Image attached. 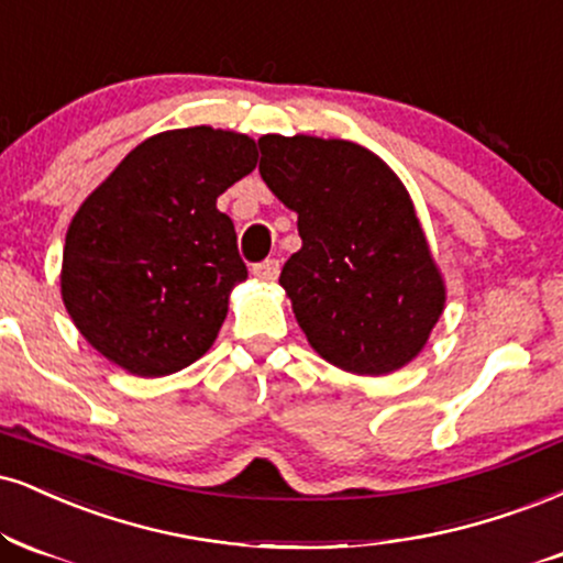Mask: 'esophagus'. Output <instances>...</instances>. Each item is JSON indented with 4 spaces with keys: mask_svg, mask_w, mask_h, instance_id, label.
<instances>
[{
    "mask_svg": "<svg viewBox=\"0 0 563 563\" xmlns=\"http://www.w3.org/2000/svg\"><path fill=\"white\" fill-rule=\"evenodd\" d=\"M254 277H260L264 283H275L277 275H280V262L277 260H264L260 264H254Z\"/></svg>",
    "mask_w": 563,
    "mask_h": 563,
    "instance_id": "34e87169",
    "label": "esophagus"
}]
</instances>
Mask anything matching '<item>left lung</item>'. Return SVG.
Segmentation results:
<instances>
[{"label":"left lung","mask_w":563,"mask_h":563,"mask_svg":"<svg viewBox=\"0 0 563 563\" xmlns=\"http://www.w3.org/2000/svg\"><path fill=\"white\" fill-rule=\"evenodd\" d=\"M260 152L262 180L299 214L280 286L309 346L351 375L406 367L443 314L445 283L401 178L343 139L267 133Z\"/></svg>","instance_id":"1"}]
</instances>
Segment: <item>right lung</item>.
I'll list each match as a JSON object with an SVG mask.
<instances>
[{"label":"right lung","mask_w":563,"mask_h":563,"mask_svg":"<svg viewBox=\"0 0 563 563\" xmlns=\"http://www.w3.org/2000/svg\"><path fill=\"white\" fill-rule=\"evenodd\" d=\"M249 135L194 125L141 141L78 207L59 288L80 335L139 377L173 375L214 343L249 277L217 196L256 167Z\"/></svg>","instance_id":"1"}]
</instances>
